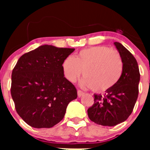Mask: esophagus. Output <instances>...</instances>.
Returning a JSON list of instances; mask_svg holds the SVG:
<instances>
[{"mask_svg": "<svg viewBox=\"0 0 150 150\" xmlns=\"http://www.w3.org/2000/svg\"><path fill=\"white\" fill-rule=\"evenodd\" d=\"M83 94H84V92H83V91H81V90H79V89L77 90V95L79 97H81Z\"/></svg>", "mask_w": 150, "mask_h": 150, "instance_id": "esophagus-1", "label": "esophagus"}]
</instances>
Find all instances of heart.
<instances>
[{
    "mask_svg": "<svg viewBox=\"0 0 150 150\" xmlns=\"http://www.w3.org/2000/svg\"><path fill=\"white\" fill-rule=\"evenodd\" d=\"M64 76L76 82L83 71L82 85L98 92L113 87L121 77L123 62L120 53L107 46H92L80 50L74 58L67 57L62 64Z\"/></svg>",
    "mask_w": 150,
    "mask_h": 150,
    "instance_id": "obj_1",
    "label": "heart"
}]
</instances>
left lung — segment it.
I'll list each match as a JSON object with an SVG mask.
<instances>
[{"label": "left lung", "mask_w": 150, "mask_h": 150, "mask_svg": "<svg viewBox=\"0 0 150 150\" xmlns=\"http://www.w3.org/2000/svg\"><path fill=\"white\" fill-rule=\"evenodd\" d=\"M123 62L121 77L114 86L101 95H94V104L88 109L90 120L104 126H114L132 114L138 97L140 71L137 60L125 46L115 42Z\"/></svg>", "instance_id": "left-lung-1"}]
</instances>
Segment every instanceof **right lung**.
Returning <instances> with one entry per match:
<instances>
[{
	"label": "right lung",
	"mask_w": 150,
	"mask_h": 150,
	"mask_svg": "<svg viewBox=\"0 0 150 150\" xmlns=\"http://www.w3.org/2000/svg\"><path fill=\"white\" fill-rule=\"evenodd\" d=\"M75 49L39 46L19 58L12 72L11 95L16 110L30 126L52 128L63 120L74 85L64 76L62 64Z\"/></svg>",
	"instance_id": "obj_1"
}]
</instances>
